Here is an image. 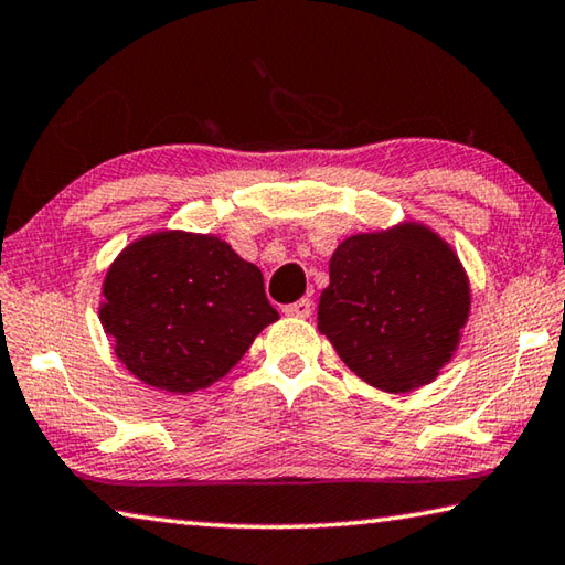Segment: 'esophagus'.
Segmentation results:
<instances>
[{
  "label": "esophagus",
  "instance_id": "34e87169",
  "mask_svg": "<svg viewBox=\"0 0 565 565\" xmlns=\"http://www.w3.org/2000/svg\"><path fill=\"white\" fill-rule=\"evenodd\" d=\"M313 311V301L311 299H299L289 306H284L286 317H296V319H309Z\"/></svg>",
  "mask_w": 565,
  "mask_h": 565
}]
</instances>
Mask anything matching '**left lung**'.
Instances as JSON below:
<instances>
[{
	"label": "left lung",
	"mask_w": 565,
	"mask_h": 565,
	"mask_svg": "<svg viewBox=\"0 0 565 565\" xmlns=\"http://www.w3.org/2000/svg\"><path fill=\"white\" fill-rule=\"evenodd\" d=\"M319 331L366 384L406 394L438 376L461 339L471 291L461 262L424 224L341 242Z\"/></svg>",
	"instance_id": "left-lung-1"
}]
</instances>
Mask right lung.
<instances>
[{"label": "right lung", "mask_w": 565, "mask_h": 565, "mask_svg": "<svg viewBox=\"0 0 565 565\" xmlns=\"http://www.w3.org/2000/svg\"><path fill=\"white\" fill-rule=\"evenodd\" d=\"M99 319L145 384L191 394L226 376L279 319L259 266L218 236L159 232L129 244L104 279Z\"/></svg>", "instance_id": "add662e5"}]
</instances>
